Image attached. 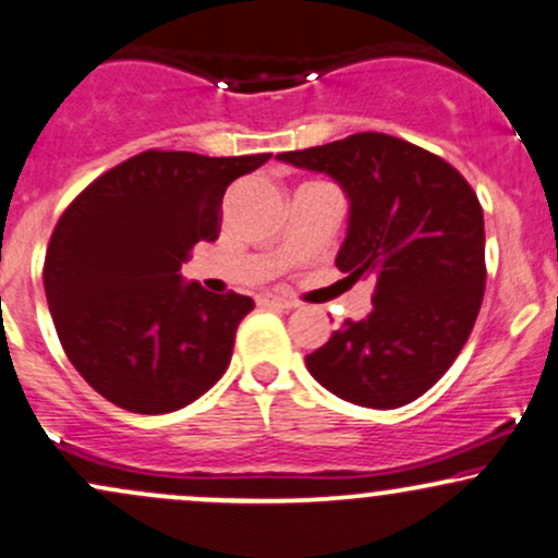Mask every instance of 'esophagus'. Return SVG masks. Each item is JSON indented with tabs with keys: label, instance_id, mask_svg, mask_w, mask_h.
<instances>
[{
	"label": "esophagus",
	"instance_id": "1",
	"mask_svg": "<svg viewBox=\"0 0 558 558\" xmlns=\"http://www.w3.org/2000/svg\"><path fill=\"white\" fill-rule=\"evenodd\" d=\"M258 305H274V307H284V311H290V307H294L292 300H287V298H279V294H260V298H258Z\"/></svg>",
	"mask_w": 558,
	"mask_h": 558
}]
</instances>
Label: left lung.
<instances>
[{
    "instance_id": "1",
    "label": "left lung",
    "mask_w": 558,
    "mask_h": 558,
    "mask_svg": "<svg viewBox=\"0 0 558 558\" xmlns=\"http://www.w3.org/2000/svg\"><path fill=\"white\" fill-rule=\"evenodd\" d=\"M329 174L350 201L337 253L347 279H376L373 311L305 357L331 395L395 410L434 386L473 331L486 292V229L475 190L430 150L357 133L277 156Z\"/></svg>"
}]
</instances>
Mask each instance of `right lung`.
<instances>
[{"label": "right lung", "mask_w": 558, "mask_h": 558, "mask_svg": "<svg viewBox=\"0 0 558 558\" xmlns=\"http://www.w3.org/2000/svg\"><path fill=\"white\" fill-rule=\"evenodd\" d=\"M271 154L143 150L70 203L51 232L44 290L70 363L117 408L163 415L206 395L232 360L245 294L182 281L195 242H214L221 198Z\"/></svg>", "instance_id": "right-lung-1"}]
</instances>
